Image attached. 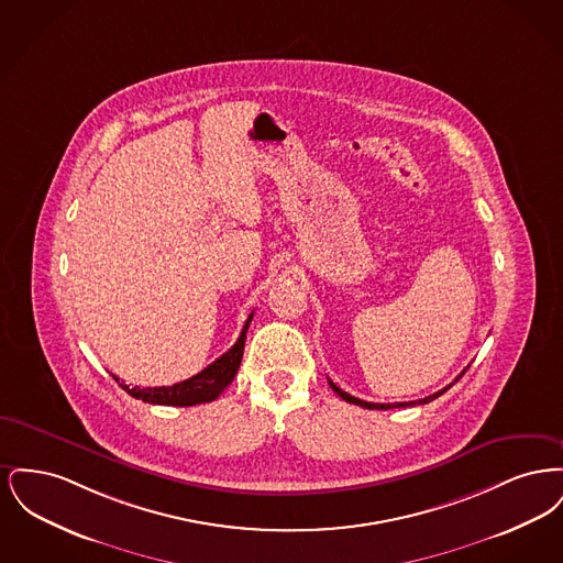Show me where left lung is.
Returning <instances> with one entry per match:
<instances>
[{
	"label": "left lung",
	"instance_id": "1",
	"mask_svg": "<svg viewBox=\"0 0 563 563\" xmlns=\"http://www.w3.org/2000/svg\"><path fill=\"white\" fill-rule=\"evenodd\" d=\"M468 369V367H466ZM466 369L462 372V374L457 375L455 377L454 382L450 384V386H445L443 390H439V393H434V395H430V397H424V399H418V401H402V402H369V401H363V399H356V397H352V395H349V393H344L342 388H338L331 379H329V386L333 388V393L335 395H340L344 401L354 402V405H361V407H365V409H395V407H413V405H424V402L434 401L437 397H441L445 390H450L452 386H454L455 382L462 377V375L466 374Z\"/></svg>",
	"mask_w": 563,
	"mask_h": 563
}]
</instances>
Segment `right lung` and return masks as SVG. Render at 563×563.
Masks as SVG:
<instances>
[{
	"mask_svg": "<svg viewBox=\"0 0 563 563\" xmlns=\"http://www.w3.org/2000/svg\"><path fill=\"white\" fill-rule=\"evenodd\" d=\"M251 319H253V314H249V319H246L244 327H242L241 338L236 340V344L232 349L228 350L225 354H221L207 369H202L200 374L191 375L189 379H184L179 384L156 386V388H139V386L129 388L126 384L120 382V377L113 375V379L134 399L154 402V405L191 407V405H198V402L214 401L232 384L234 375H236L239 367H241L246 329L251 324Z\"/></svg>",
	"mask_w": 563,
	"mask_h": 563,
	"instance_id": "add662e5",
	"label": "right lung"
}]
</instances>
